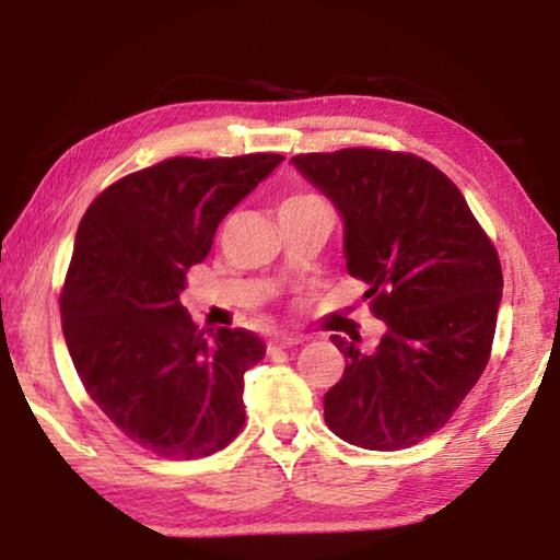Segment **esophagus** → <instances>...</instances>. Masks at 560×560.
<instances>
[{
	"label": "esophagus",
	"instance_id": "34e87169",
	"mask_svg": "<svg viewBox=\"0 0 560 560\" xmlns=\"http://www.w3.org/2000/svg\"><path fill=\"white\" fill-rule=\"evenodd\" d=\"M301 336H296V334H277L273 336L271 340H269V348L271 350H277V348H293V346H299L301 343Z\"/></svg>",
	"mask_w": 560,
	"mask_h": 560
}]
</instances>
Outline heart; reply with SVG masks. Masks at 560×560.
Instances as JSON below:
<instances>
[{"label":"heart","instance_id":"obj_1","mask_svg":"<svg viewBox=\"0 0 560 560\" xmlns=\"http://www.w3.org/2000/svg\"><path fill=\"white\" fill-rule=\"evenodd\" d=\"M306 202H320L316 195H306V192H301V195H291L287 202H283L281 207H289V205H306Z\"/></svg>","mask_w":560,"mask_h":560}]
</instances>
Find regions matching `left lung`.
<instances>
[{"instance_id": "left-lung-1", "label": "left lung", "mask_w": 560, "mask_h": 560, "mask_svg": "<svg viewBox=\"0 0 560 560\" xmlns=\"http://www.w3.org/2000/svg\"><path fill=\"white\" fill-rule=\"evenodd\" d=\"M346 222V267L368 283L387 334L373 353L330 336L346 371L326 424L355 447L395 452L447 424L489 363L501 301L494 244L459 187L428 160L377 148L291 158Z\"/></svg>"}]
</instances>
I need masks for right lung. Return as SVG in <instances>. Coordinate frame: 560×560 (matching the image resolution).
Instances as JSON below:
<instances>
[{
  "instance_id": "obj_1",
  "label": "right lung",
  "mask_w": 560,
  "mask_h": 560,
  "mask_svg": "<svg viewBox=\"0 0 560 560\" xmlns=\"http://www.w3.org/2000/svg\"><path fill=\"white\" fill-rule=\"evenodd\" d=\"M283 160L170 158L103 189L75 232L61 328L83 387L130 442L165 459L224 450L244 373L267 353L244 328L205 330L179 303L220 222Z\"/></svg>"
}]
</instances>
